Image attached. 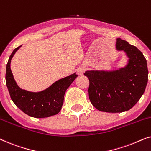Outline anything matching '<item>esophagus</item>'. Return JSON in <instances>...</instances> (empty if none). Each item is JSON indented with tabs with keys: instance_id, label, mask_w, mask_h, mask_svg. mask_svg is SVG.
<instances>
[{
	"instance_id": "obj_1",
	"label": "esophagus",
	"mask_w": 151,
	"mask_h": 151,
	"mask_svg": "<svg viewBox=\"0 0 151 151\" xmlns=\"http://www.w3.org/2000/svg\"><path fill=\"white\" fill-rule=\"evenodd\" d=\"M84 70L85 69H84V68H83V67H81V68H80V69H78V75H82L84 72Z\"/></svg>"
}]
</instances>
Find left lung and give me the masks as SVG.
Listing matches in <instances>:
<instances>
[{"mask_svg":"<svg viewBox=\"0 0 151 151\" xmlns=\"http://www.w3.org/2000/svg\"><path fill=\"white\" fill-rule=\"evenodd\" d=\"M117 51L129 58L125 67L113 71L91 70L88 96L91 104L102 112L122 113L135 106L145 91L148 82L147 63L143 53L127 41L117 38Z\"/></svg>","mask_w":151,"mask_h":151,"instance_id":"1","label":"left lung"}]
</instances>
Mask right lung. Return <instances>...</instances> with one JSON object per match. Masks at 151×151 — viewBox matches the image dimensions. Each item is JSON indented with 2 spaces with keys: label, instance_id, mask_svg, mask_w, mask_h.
<instances>
[{
  "label": "right lung",
  "instance_id": "right-lung-1",
  "mask_svg": "<svg viewBox=\"0 0 151 151\" xmlns=\"http://www.w3.org/2000/svg\"><path fill=\"white\" fill-rule=\"evenodd\" d=\"M21 46L13 51L6 67V84L11 99L18 108L31 117L44 118L58 114L63 106L66 91L78 75L74 73L57 80L42 91L32 92L22 89L16 84L10 68L12 58Z\"/></svg>",
  "mask_w": 151,
  "mask_h": 151
}]
</instances>
